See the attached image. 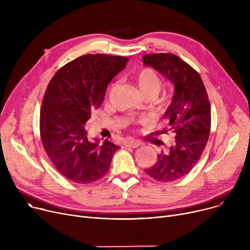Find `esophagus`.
Wrapping results in <instances>:
<instances>
[{
	"label": "esophagus",
	"instance_id": "1",
	"mask_svg": "<svg viewBox=\"0 0 250 250\" xmlns=\"http://www.w3.org/2000/svg\"><path fill=\"white\" fill-rule=\"evenodd\" d=\"M142 142H139V141H128L126 144H125V146L126 147H130V148H138V147H140V146H142Z\"/></svg>",
	"mask_w": 250,
	"mask_h": 250
}]
</instances>
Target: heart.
I'll use <instances>...</instances> for the list:
<instances>
[{
  "label": "heart",
  "instance_id": "heart-1",
  "mask_svg": "<svg viewBox=\"0 0 250 250\" xmlns=\"http://www.w3.org/2000/svg\"><path fill=\"white\" fill-rule=\"evenodd\" d=\"M135 82L144 96L155 97L159 93L162 86L160 78L148 68L142 69L135 74Z\"/></svg>",
  "mask_w": 250,
  "mask_h": 250
}]
</instances>
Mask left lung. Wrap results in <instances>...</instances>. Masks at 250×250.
<instances>
[{
	"mask_svg": "<svg viewBox=\"0 0 250 250\" xmlns=\"http://www.w3.org/2000/svg\"><path fill=\"white\" fill-rule=\"evenodd\" d=\"M143 63L159 72L174 86L164 118L175 135V144L167 153H160L155 165L145 172L155 180L174 181L190 171L206 148L211 130L208 93L199 73L175 55H146L143 56Z\"/></svg>",
	"mask_w": 250,
	"mask_h": 250,
	"instance_id": "obj_1",
	"label": "left lung"
}]
</instances>
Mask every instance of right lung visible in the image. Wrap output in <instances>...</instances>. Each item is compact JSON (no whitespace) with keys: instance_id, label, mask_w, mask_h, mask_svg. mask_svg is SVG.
I'll return each mask as SVG.
<instances>
[{"instance_id":"right-lung-1","label":"right lung","mask_w":250,"mask_h":250,"mask_svg":"<svg viewBox=\"0 0 250 250\" xmlns=\"http://www.w3.org/2000/svg\"><path fill=\"white\" fill-rule=\"evenodd\" d=\"M127 62L125 57L85 55L64 64L47 86L41 110L42 145L58 171L73 182L87 185L103 177L120 149L108 139L90 141L84 126Z\"/></svg>"}]
</instances>
